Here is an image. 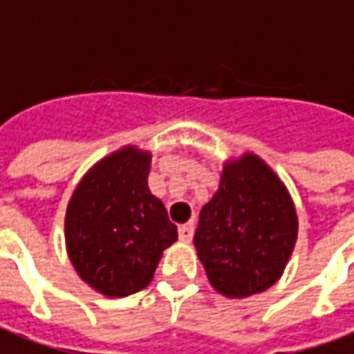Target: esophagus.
I'll list each match as a JSON object with an SVG mask.
<instances>
[{"label":"esophagus","instance_id":"34e87169","mask_svg":"<svg viewBox=\"0 0 354 354\" xmlns=\"http://www.w3.org/2000/svg\"><path fill=\"white\" fill-rule=\"evenodd\" d=\"M178 234H180V239H182V241H189L192 236H194V224H192V222L182 224V226L178 228Z\"/></svg>","mask_w":354,"mask_h":354}]
</instances>
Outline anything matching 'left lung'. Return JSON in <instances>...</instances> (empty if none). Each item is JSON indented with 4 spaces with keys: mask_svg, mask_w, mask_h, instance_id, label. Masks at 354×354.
I'll return each mask as SVG.
<instances>
[{
    "mask_svg": "<svg viewBox=\"0 0 354 354\" xmlns=\"http://www.w3.org/2000/svg\"><path fill=\"white\" fill-rule=\"evenodd\" d=\"M297 230V211L280 176L259 155L243 153L224 162L194 243L212 288L243 299L280 280Z\"/></svg>",
    "mask_w": 354,
    "mask_h": 354,
    "instance_id": "left-lung-1",
    "label": "left lung"
}]
</instances>
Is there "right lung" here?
<instances>
[{
  "label": "right lung",
  "instance_id": "add662e5",
  "mask_svg": "<svg viewBox=\"0 0 354 354\" xmlns=\"http://www.w3.org/2000/svg\"><path fill=\"white\" fill-rule=\"evenodd\" d=\"M151 153L126 145L78 182L65 214L66 253L76 274L105 297H126L153 280L162 251L178 239L147 176Z\"/></svg>",
  "mask_w": 354,
  "mask_h": 354
}]
</instances>
